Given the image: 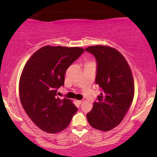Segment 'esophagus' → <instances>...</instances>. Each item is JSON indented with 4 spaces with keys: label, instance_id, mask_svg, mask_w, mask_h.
Listing matches in <instances>:
<instances>
[{
    "label": "esophagus",
    "instance_id": "esophagus-1",
    "mask_svg": "<svg viewBox=\"0 0 157 157\" xmlns=\"http://www.w3.org/2000/svg\"><path fill=\"white\" fill-rule=\"evenodd\" d=\"M77 102L78 103V104H82V103L83 102V100H78V101H77Z\"/></svg>",
    "mask_w": 157,
    "mask_h": 157
}]
</instances>
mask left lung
Listing matches in <instances>:
<instances>
[{
    "instance_id": "obj_1",
    "label": "left lung",
    "mask_w": 157,
    "mask_h": 157,
    "mask_svg": "<svg viewBox=\"0 0 157 157\" xmlns=\"http://www.w3.org/2000/svg\"><path fill=\"white\" fill-rule=\"evenodd\" d=\"M85 50L96 58V83L102 92L87 114V120L93 128L109 131L122 122L133 100L131 69L124 57L113 48L94 45Z\"/></svg>"
}]
</instances>
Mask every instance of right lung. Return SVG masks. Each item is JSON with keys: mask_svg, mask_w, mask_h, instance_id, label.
I'll return each mask as SVG.
<instances>
[{"mask_svg": "<svg viewBox=\"0 0 157 157\" xmlns=\"http://www.w3.org/2000/svg\"><path fill=\"white\" fill-rule=\"evenodd\" d=\"M84 52L79 47L46 45L26 63L19 80V97L25 112L40 129L56 133L67 128L77 108L57 97L67 69Z\"/></svg>", "mask_w": 157, "mask_h": 157, "instance_id": "1", "label": "right lung"}]
</instances>
